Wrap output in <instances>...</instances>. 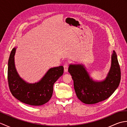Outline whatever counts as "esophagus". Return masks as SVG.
I'll list each match as a JSON object with an SVG mask.
<instances>
[{
    "label": "esophagus",
    "instance_id": "34e87169",
    "mask_svg": "<svg viewBox=\"0 0 127 127\" xmlns=\"http://www.w3.org/2000/svg\"><path fill=\"white\" fill-rule=\"evenodd\" d=\"M68 67H69V65H68V64H64V72H66L68 71Z\"/></svg>",
    "mask_w": 127,
    "mask_h": 127
}]
</instances>
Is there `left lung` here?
<instances>
[{
    "label": "left lung",
    "instance_id": "1",
    "mask_svg": "<svg viewBox=\"0 0 127 127\" xmlns=\"http://www.w3.org/2000/svg\"><path fill=\"white\" fill-rule=\"evenodd\" d=\"M68 71L74 81L77 98L86 104H96L109 98L118 88L121 81L120 67L114 50L111 55V68L103 81L93 80L83 64H70Z\"/></svg>",
    "mask_w": 127,
    "mask_h": 127
}]
</instances>
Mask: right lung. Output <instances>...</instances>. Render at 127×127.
<instances>
[{"mask_svg":"<svg viewBox=\"0 0 127 127\" xmlns=\"http://www.w3.org/2000/svg\"><path fill=\"white\" fill-rule=\"evenodd\" d=\"M16 48L10 53L8 62L7 79L11 93L21 102L33 106H40L50 100L53 85L63 74V66L50 68L39 81L31 83L21 78L16 70L15 55Z\"/></svg>","mask_w":127,"mask_h":127,"instance_id":"1","label":"right lung"}]
</instances>
